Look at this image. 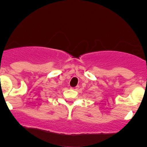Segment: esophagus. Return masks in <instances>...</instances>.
Returning <instances> with one entry per match:
<instances>
[{"label":"esophagus","instance_id":"obj_1","mask_svg":"<svg viewBox=\"0 0 147 147\" xmlns=\"http://www.w3.org/2000/svg\"><path fill=\"white\" fill-rule=\"evenodd\" d=\"M71 89L74 90H77L79 89V86H76V87H74V88H71Z\"/></svg>","mask_w":147,"mask_h":147}]
</instances>
